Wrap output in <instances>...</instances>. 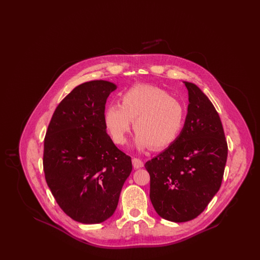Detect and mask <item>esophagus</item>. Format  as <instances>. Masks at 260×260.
<instances>
[{
    "mask_svg": "<svg viewBox=\"0 0 260 260\" xmlns=\"http://www.w3.org/2000/svg\"><path fill=\"white\" fill-rule=\"evenodd\" d=\"M132 161H133V166H134L136 169H140V168H142V167L144 166L143 161H142L141 159H139V158L134 157Z\"/></svg>",
    "mask_w": 260,
    "mask_h": 260,
    "instance_id": "1",
    "label": "esophagus"
}]
</instances>
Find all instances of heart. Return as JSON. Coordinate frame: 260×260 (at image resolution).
<instances>
[{
	"mask_svg": "<svg viewBox=\"0 0 260 260\" xmlns=\"http://www.w3.org/2000/svg\"><path fill=\"white\" fill-rule=\"evenodd\" d=\"M185 117V106L180 99L161 87L136 85L122 94L121 104L107 107L104 124L114 143L122 145L134 121L136 147L162 149L180 135Z\"/></svg>",
	"mask_w": 260,
	"mask_h": 260,
	"instance_id": "obj_1",
	"label": "heart"
}]
</instances>
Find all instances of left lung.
Returning a JSON list of instances; mask_svg holds the SVG:
<instances>
[{"label": "left lung", "mask_w": 260, "mask_h": 260, "mask_svg": "<svg viewBox=\"0 0 260 260\" xmlns=\"http://www.w3.org/2000/svg\"><path fill=\"white\" fill-rule=\"evenodd\" d=\"M184 84L189 94L184 126L173 143L145 164L152 205L173 222L192 220L208 207L221 186L228 153L214 106L196 85Z\"/></svg>", "instance_id": "left-lung-1"}]
</instances>
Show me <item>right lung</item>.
Here are the masks:
<instances>
[{
    "label": "right lung",
    "instance_id": "obj_1",
    "mask_svg": "<svg viewBox=\"0 0 260 260\" xmlns=\"http://www.w3.org/2000/svg\"><path fill=\"white\" fill-rule=\"evenodd\" d=\"M115 89L101 80L75 87L53 112L45 136L46 181L60 209L78 222L109 218L133 170L131 157L105 131V104Z\"/></svg>",
    "mask_w": 260,
    "mask_h": 260
}]
</instances>
